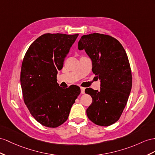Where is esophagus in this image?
I'll use <instances>...</instances> for the list:
<instances>
[{
	"label": "esophagus",
	"mask_w": 155,
	"mask_h": 155,
	"mask_svg": "<svg viewBox=\"0 0 155 155\" xmlns=\"http://www.w3.org/2000/svg\"><path fill=\"white\" fill-rule=\"evenodd\" d=\"M81 94H84L85 93V88H83V87H81Z\"/></svg>",
	"instance_id": "obj_1"
}]
</instances>
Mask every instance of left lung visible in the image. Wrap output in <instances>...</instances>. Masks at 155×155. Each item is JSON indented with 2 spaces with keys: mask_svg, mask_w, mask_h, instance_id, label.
Here are the masks:
<instances>
[{
  "mask_svg": "<svg viewBox=\"0 0 155 155\" xmlns=\"http://www.w3.org/2000/svg\"><path fill=\"white\" fill-rule=\"evenodd\" d=\"M78 48L84 49L92 60L93 73L101 82L100 90H85L92 98L87 116L97 125H111L120 117L132 89V72L126 51L118 40L100 33L83 35Z\"/></svg>",
  "mask_w": 155,
  "mask_h": 155,
  "instance_id": "obj_1",
  "label": "left lung"
}]
</instances>
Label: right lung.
<instances>
[{
	"instance_id": "obj_1",
	"label": "right lung",
	"mask_w": 155,
	"mask_h": 155,
	"mask_svg": "<svg viewBox=\"0 0 155 155\" xmlns=\"http://www.w3.org/2000/svg\"><path fill=\"white\" fill-rule=\"evenodd\" d=\"M78 34L46 33L31 44L23 59L20 82L23 100L37 122L56 128L68 118L81 93L76 85L63 88L57 82L58 71Z\"/></svg>"
}]
</instances>
